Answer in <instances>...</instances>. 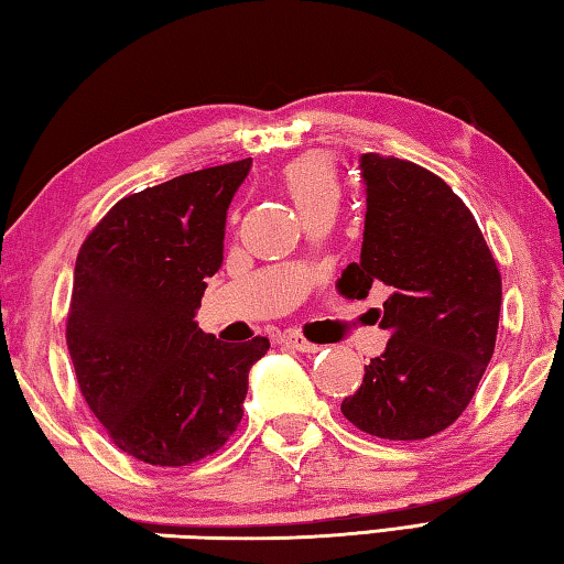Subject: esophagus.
Returning a JSON list of instances; mask_svg holds the SVG:
<instances>
[{"instance_id": "1", "label": "esophagus", "mask_w": 564, "mask_h": 564, "mask_svg": "<svg viewBox=\"0 0 564 564\" xmlns=\"http://www.w3.org/2000/svg\"><path fill=\"white\" fill-rule=\"evenodd\" d=\"M281 343H285V346L293 348V350H301V352H316L318 346L316 343H311L308 338L303 336V333L299 330H285L281 336Z\"/></svg>"}]
</instances>
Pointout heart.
<instances>
[{
	"label": "heart",
	"instance_id": "b5f03b06",
	"mask_svg": "<svg viewBox=\"0 0 564 564\" xmlns=\"http://www.w3.org/2000/svg\"><path fill=\"white\" fill-rule=\"evenodd\" d=\"M283 186L301 216L318 208H336L340 202L338 166L328 154H303L283 169Z\"/></svg>",
	"mask_w": 564,
	"mask_h": 564
}]
</instances>
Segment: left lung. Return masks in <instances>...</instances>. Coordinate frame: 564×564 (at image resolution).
I'll use <instances>...</instances> for the list:
<instances>
[{
	"label": "left lung",
	"instance_id": "obj_1",
	"mask_svg": "<svg viewBox=\"0 0 564 564\" xmlns=\"http://www.w3.org/2000/svg\"><path fill=\"white\" fill-rule=\"evenodd\" d=\"M366 231L343 271L346 299L388 285L386 350L340 413L386 441H423L470 405L498 338L502 281L482 231L453 188L413 161L362 154Z\"/></svg>",
	"mask_w": 564,
	"mask_h": 564
}]
</instances>
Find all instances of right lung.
<instances>
[{
  "instance_id": "right-lung-1",
  "label": "right lung",
  "mask_w": 564,
  "mask_h": 564,
  "mask_svg": "<svg viewBox=\"0 0 564 564\" xmlns=\"http://www.w3.org/2000/svg\"><path fill=\"white\" fill-rule=\"evenodd\" d=\"M248 171L243 159L121 198L76 256L66 316L76 383L113 445L141 463L181 467L216 453L271 346L224 343L194 321Z\"/></svg>"
}]
</instances>
